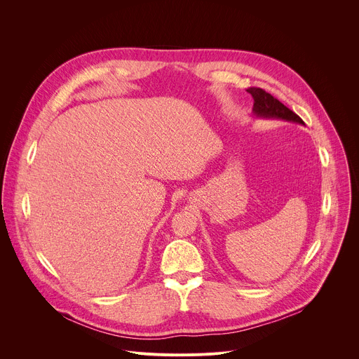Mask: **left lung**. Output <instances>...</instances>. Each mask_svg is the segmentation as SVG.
I'll return each mask as SVG.
<instances>
[{"label":"left lung","mask_w":359,"mask_h":359,"mask_svg":"<svg viewBox=\"0 0 359 359\" xmlns=\"http://www.w3.org/2000/svg\"><path fill=\"white\" fill-rule=\"evenodd\" d=\"M247 92L252 96L254 105H252V114L257 118H266V119H283L288 122H295L304 125L302 119L294 114L291 109H288L284 104L274 97L271 93L266 92L262 88H248Z\"/></svg>","instance_id":"left-lung-1"}]
</instances>
